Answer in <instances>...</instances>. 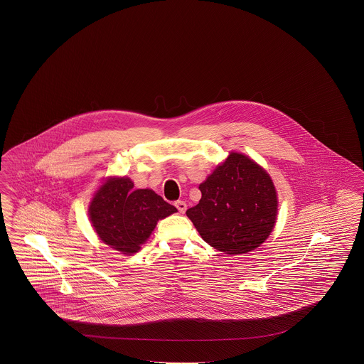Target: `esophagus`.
Segmentation results:
<instances>
[{
	"instance_id": "esophagus-1",
	"label": "esophagus",
	"mask_w": 364,
	"mask_h": 364,
	"mask_svg": "<svg viewBox=\"0 0 364 364\" xmlns=\"http://www.w3.org/2000/svg\"><path fill=\"white\" fill-rule=\"evenodd\" d=\"M175 205H176V208L180 213H184V212L187 210V204H186V201H183V200H177L176 203H175Z\"/></svg>"
}]
</instances>
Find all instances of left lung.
Here are the masks:
<instances>
[{
	"instance_id": "obj_1",
	"label": "left lung",
	"mask_w": 364,
	"mask_h": 364,
	"mask_svg": "<svg viewBox=\"0 0 364 364\" xmlns=\"http://www.w3.org/2000/svg\"><path fill=\"white\" fill-rule=\"evenodd\" d=\"M198 189L201 198L187 216L218 251L247 254L272 232L277 213L274 183L247 156L230 154Z\"/></svg>"
}]
</instances>
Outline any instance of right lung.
Segmentation results:
<instances>
[{
	"label": "right lung",
	"mask_w": 364,
	"mask_h": 364,
	"mask_svg": "<svg viewBox=\"0 0 364 364\" xmlns=\"http://www.w3.org/2000/svg\"><path fill=\"white\" fill-rule=\"evenodd\" d=\"M176 208L152 189H133L128 177L110 178L92 200L89 218L100 239L122 254L140 250L157 221Z\"/></svg>",
	"instance_id": "obj_1"
}]
</instances>
